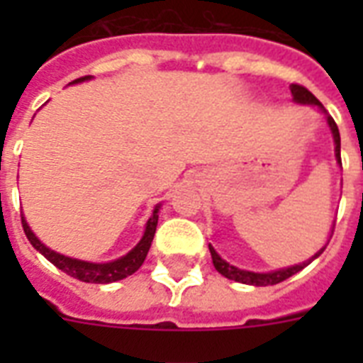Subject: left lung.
Segmentation results:
<instances>
[{"label": "left lung", "instance_id": "1", "mask_svg": "<svg viewBox=\"0 0 363 363\" xmlns=\"http://www.w3.org/2000/svg\"><path fill=\"white\" fill-rule=\"evenodd\" d=\"M290 92H292V101L294 104H299V105H311V107H316V109L320 111L322 115L326 116V124L332 131V137H333V145H335V160H337V164H341V137H339V128L335 124L332 116L328 115V111L324 109V105L318 101V99L313 96V94L307 90L305 86H299V84H290ZM328 245V242H326ZM326 245L311 256L309 259H305L301 264H296V265H290V267H281V269H275V271H267V273H256V271H247V269H239L235 265H232L230 262L222 258L220 254L216 252L215 247L209 245V250H211V258H213V265H215V269L224 275L226 279L230 281H235V282H241V284H252V286H269V284H279V282L286 281L288 277L296 275L298 271H301L303 267L316 259L324 252V248Z\"/></svg>", "mask_w": 363, "mask_h": 363}]
</instances>
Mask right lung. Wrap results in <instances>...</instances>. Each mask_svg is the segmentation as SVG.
Segmentation results:
<instances>
[{
  "label": "right lung",
  "instance_id": "right-lung-1",
  "mask_svg": "<svg viewBox=\"0 0 363 363\" xmlns=\"http://www.w3.org/2000/svg\"><path fill=\"white\" fill-rule=\"evenodd\" d=\"M92 77H81L77 79L71 84H79V82L90 81ZM162 203L154 205L152 215L145 224V232H143L141 241L137 242L135 247L131 248L130 252L121 256V258L113 259V262H104V264H96V262H86V259H77L71 258V256H65V254H60L52 248H48L45 242L39 241L35 233L31 232L30 224L26 222L24 215H22V228H24V233L28 241L31 242V247L35 248L37 252H41L45 258L54 264L58 269H62L64 273H67L73 279H79L82 282H94V284H109V282L122 281L125 277L133 275L139 267L143 265L145 258H147L148 248L152 245L154 233H156V226H158V213Z\"/></svg>",
  "mask_w": 363,
  "mask_h": 363
}]
</instances>
